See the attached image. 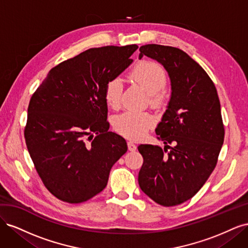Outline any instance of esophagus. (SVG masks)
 <instances>
[{
  "label": "esophagus",
  "mask_w": 248,
  "mask_h": 248,
  "mask_svg": "<svg viewBox=\"0 0 248 248\" xmlns=\"http://www.w3.org/2000/svg\"><path fill=\"white\" fill-rule=\"evenodd\" d=\"M127 146H128V150H129V151H136L137 146H136V144H134L133 141H131V140L127 141Z\"/></svg>",
  "instance_id": "34e87169"
}]
</instances>
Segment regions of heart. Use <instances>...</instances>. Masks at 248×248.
Returning <instances> with one entry per match:
<instances>
[{"instance_id":"heart-1","label":"heart","mask_w":248,"mask_h":248,"mask_svg":"<svg viewBox=\"0 0 248 248\" xmlns=\"http://www.w3.org/2000/svg\"><path fill=\"white\" fill-rule=\"evenodd\" d=\"M130 77L149 93V101L154 107H160L166 101L167 73L162 67L153 61L138 63L130 71ZM122 82L119 78H111L104 87V98L111 108H118L121 101ZM155 122V118L148 111L127 110L115 119V128L122 136L140 139Z\"/></svg>"}]
</instances>
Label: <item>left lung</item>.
Instances as JSON below:
<instances>
[{
  "instance_id": "obj_1",
  "label": "left lung",
  "mask_w": 248,
  "mask_h": 248,
  "mask_svg": "<svg viewBox=\"0 0 248 248\" xmlns=\"http://www.w3.org/2000/svg\"><path fill=\"white\" fill-rule=\"evenodd\" d=\"M140 51V58L155 59L167 69L171 97L155 130L166 148L139 146L144 158L139 185L157 204L177 206L202 188L218 161L224 140L220 102L212 79L183 50L146 44Z\"/></svg>"
}]
</instances>
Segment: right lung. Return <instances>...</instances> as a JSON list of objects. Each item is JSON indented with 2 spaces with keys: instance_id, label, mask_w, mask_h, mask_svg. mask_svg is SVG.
Returning <instances> with one entry per match:
<instances>
[{
  "instance_id": "1",
  "label": "right lung",
  "mask_w": 248,
  "mask_h": 248,
  "mask_svg": "<svg viewBox=\"0 0 248 248\" xmlns=\"http://www.w3.org/2000/svg\"><path fill=\"white\" fill-rule=\"evenodd\" d=\"M139 48H90L47 73L28 107L25 140L46 189L70 204L102 191L109 170L127 151L125 140L108 131L104 87L132 62Z\"/></svg>"
}]
</instances>
